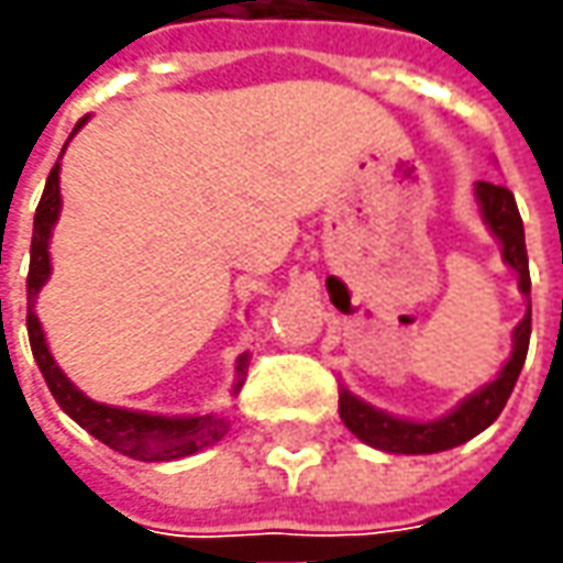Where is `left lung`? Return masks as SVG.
<instances>
[{
    "instance_id": "left-lung-1",
    "label": "left lung",
    "mask_w": 563,
    "mask_h": 563,
    "mask_svg": "<svg viewBox=\"0 0 563 563\" xmlns=\"http://www.w3.org/2000/svg\"><path fill=\"white\" fill-rule=\"evenodd\" d=\"M474 197L481 206V216L487 221V228L503 246V258L508 267L518 271V286L523 296H530V267H527V246H523V221L518 212L515 194L503 185L490 181H477ZM527 345H530V308L523 313V320L515 327L511 335V357L499 369V376L487 382L484 388L468 394L456 410L446 412L434 422H410V419H397L388 412L376 410L369 404H363L361 397L342 388L339 391V416L354 438L363 443L385 450V453H404V456H426V453H441L453 450L459 443L472 441L474 434H481L484 428H490L499 412L511 397V388L521 376V366L527 361Z\"/></svg>"
}]
</instances>
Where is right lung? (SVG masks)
Instances as JSON below:
<instances>
[{
    "label": "right lung",
    "instance_id": "obj_1",
    "mask_svg": "<svg viewBox=\"0 0 563 563\" xmlns=\"http://www.w3.org/2000/svg\"><path fill=\"white\" fill-rule=\"evenodd\" d=\"M86 120H79V125ZM79 125L73 132H79ZM57 216H60V163H55V169L48 172L42 200L36 206L33 243H30V274H26V335H30L33 357L40 363V373L52 397L57 400V407L67 412L76 426L86 428L91 438H98L110 450H117V453L129 459H137V462H172V459L194 456V453H200L206 446L221 441L228 434L231 422L224 416H218V412H206V416H153V412L107 407V404H98V400L86 397L70 378L64 376V369L57 366L52 351L45 345V332H42L40 317H36V296H40V289L52 274L48 236H52ZM246 369H250V354H243L236 361L233 394L243 388Z\"/></svg>",
    "mask_w": 563,
    "mask_h": 563
}]
</instances>
